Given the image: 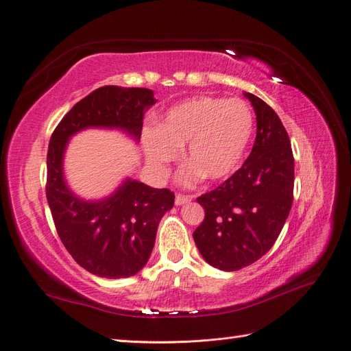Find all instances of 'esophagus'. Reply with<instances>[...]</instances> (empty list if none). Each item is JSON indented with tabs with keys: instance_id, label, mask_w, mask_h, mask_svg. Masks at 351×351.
<instances>
[{
	"instance_id": "34e87169",
	"label": "esophagus",
	"mask_w": 351,
	"mask_h": 351,
	"mask_svg": "<svg viewBox=\"0 0 351 351\" xmlns=\"http://www.w3.org/2000/svg\"><path fill=\"white\" fill-rule=\"evenodd\" d=\"M192 200H193V196H190V195H182V193L176 195V205H184Z\"/></svg>"
}]
</instances>
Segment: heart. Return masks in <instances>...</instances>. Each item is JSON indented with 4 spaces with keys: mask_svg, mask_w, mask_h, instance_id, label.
I'll use <instances>...</instances> for the list:
<instances>
[{
    "mask_svg": "<svg viewBox=\"0 0 351 351\" xmlns=\"http://www.w3.org/2000/svg\"><path fill=\"white\" fill-rule=\"evenodd\" d=\"M254 127L253 111L243 99L196 97L169 108L158 127H147L143 143L147 161L164 174L186 145L190 164L180 182L192 186L204 176L221 182L236 173L246 154Z\"/></svg>",
    "mask_w": 351,
    "mask_h": 351,
    "instance_id": "1",
    "label": "heart"
}]
</instances>
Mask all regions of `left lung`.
<instances>
[{"mask_svg":"<svg viewBox=\"0 0 351 351\" xmlns=\"http://www.w3.org/2000/svg\"><path fill=\"white\" fill-rule=\"evenodd\" d=\"M256 112V139L243 167L196 200L205 219L193 239L204 259L239 271L261 259L278 239L290 214L294 158L290 137L267 102L246 93Z\"/></svg>","mask_w":351,"mask_h":351,"instance_id":"left-lung-1","label":"left lung"}]
</instances>
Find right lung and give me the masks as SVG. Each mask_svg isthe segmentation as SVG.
Returning a JSON list of instances; mask_svg holds the SVG:
<instances>
[{
    "instance_id": "obj_1",
    "label": "right lung",
    "mask_w": 351,
    "mask_h": 351,
    "mask_svg": "<svg viewBox=\"0 0 351 351\" xmlns=\"http://www.w3.org/2000/svg\"><path fill=\"white\" fill-rule=\"evenodd\" d=\"M155 104L143 88L102 86L62 117L47 155V199L58 236L82 268L102 278H125L149 259L158 224L174 205V192L125 180L105 200L84 202L62 178V154L69 137L86 127H119L139 139L143 114Z\"/></svg>"
}]
</instances>
